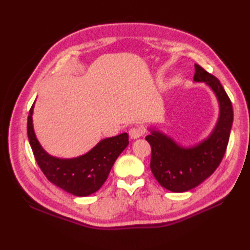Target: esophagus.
Segmentation results:
<instances>
[{
    "mask_svg": "<svg viewBox=\"0 0 250 250\" xmlns=\"http://www.w3.org/2000/svg\"><path fill=\"white\" fill-rule=\"evenodd\" d=\"M143 134H144V132H143V130L140 128H132L129 131V135L132 140L139 139V137H141Z\"/></svg>",
    "mask_w": 250,
    "mask_h": 250,
    "instance_id": "obj_1",
    "label": "esophagus"
}]
</instances>
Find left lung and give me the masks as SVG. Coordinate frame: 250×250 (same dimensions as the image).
<instances>
[{
	"instance_id": "1",
	"label": "left lung",
	"mask_w": 250,
	"mask_h": 250,
	"mask_svg": "<svg viewBox=\"0 0 250 250\" xmlns=\"http://www.w3.org/2000/svg\"><path fill=\"white\" fill-rule=\"evenodd\" d=\"M195 83H205L219 103V118L209 136L199 144L182 147L160 131L150 130L146 141L151 146L150 168L162 187L186 192L208 178L224 158L233 122L232 103L220 82L199 64H194Z\"/></svg>"
}]
</instances>
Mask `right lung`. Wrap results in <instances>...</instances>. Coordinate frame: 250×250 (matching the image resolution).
I'll list each match as a JSON object with an SVG mask.
<instances>
[{
  "label": "right lung",
  "instance_id": "add662e5",
  "mask_svg": "<svg viewBox=\"0 0 250 250\" xmlns=\"http://www.w3.org/2000/svg\"><path fill=\"white\" fill-rule=\"evenodd\" d=\"M33 108L34 104L29 111L28 137L35 160L47 179L76 196L97 192L107 179L116 159L128 146V133L104 139L81 157L56 158L48 155L36 139L32 120Z\"/></svg>",
  "mask_w": 250,
  "mask_h": 250
}]
</instances>
